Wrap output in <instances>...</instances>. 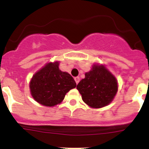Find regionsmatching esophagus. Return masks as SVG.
Segmentation results:
<instances>
[{
    "label": "esophagus",
    "instance_id": "34e87169",
    "mask_svg": "<svg viewBox=\"0 0 149 149\" xmlns=\"http://www.w3.org/2000/svg\"><path fill=\"white\" fill-rule=\"evenodd\" d=\"M74 80H75V81H76V84H79V81H80V78H79V77H75Z\"/></svg>",
    "mask_w": 149,
    "mask_h": 149
}]
</instances>
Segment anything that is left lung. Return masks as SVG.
Masks as SVG:
<instances>
[{
	"mask_svg": "<svg viewBox=\"0 0 149 149\" xmlns=\"http://www.w3.org/2000/svg\"><path fill=\"white\" fill-rule=\"evenodd\" d=\"M83 101L91 108H102L112 102L118 89L116 78L104 65L94 64L77 87Z\"/></svg>",
	"mask_w": 149,
	"mask_h": 149,
	"instance_id": "left-lung-1",
	"label": "left lung"
}]
</instances>
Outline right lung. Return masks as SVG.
Returning a JSON list of instances; mask_svg holds the SVG:
<instances>
[{
  "instance_id": "1",
  "label": "right lung",
  "mask_w": 149,
  "mask_h": 149,
  "mask_svg": "<svg viewBox=\"0 0 149 149\" xmlns=\"http://www.w3.org/2000/svg\"><path fill=\"white\" fill-rule=\"evenodd\" d=\"M59 61L46 63L33 75L29 82L31 95L45 107L61 104L66 93L76 86L73 78L59 68Z\"/></svg>"
}]
</instances>
